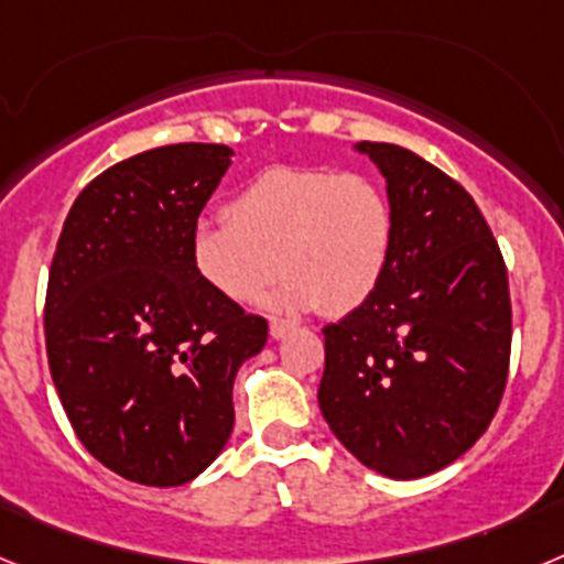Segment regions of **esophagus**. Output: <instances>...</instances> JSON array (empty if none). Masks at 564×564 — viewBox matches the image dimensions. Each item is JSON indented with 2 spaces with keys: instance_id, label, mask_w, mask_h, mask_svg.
<instances>
[{
  "instance_id": "esophagus-1",
  "label": "esophagus",
  "mask_w": 564,
  "mask_h": 564,
  "mask_svg": "<svg viewBox=\"0 0 564 564\" xmlns=\"http://www.w3.org/2000/svg\"><path fill=\"white\" fill-rule=\"evenodd\" d=\"M293 330L291 322H282V318H271V338H285Z\"/></svg>"
}]
</instances>
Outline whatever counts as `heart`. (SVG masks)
I'll return each mask as SVG.
<instances>
[{
  "mask_svg": "<svg viewBox=\"0 0 564 564\" xmlns=\"http://www.w3.org/2000/svg\"><path fill=\"white\" fill-rule=\"evenodd\" d=\"M226 217L192 234V265L231 305H257L282 273L279 311L344 316L378 291L395 246L390 194L356 172L265 169Z\"/></svg>",
  "mask_w": 564,
  "mask_h": 564,
  "instance_id": "heart-1",
  "label": "heart"
}]
</instances>
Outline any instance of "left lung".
Segmentation results:
<instances>
[{
  "label": "left lung",
  "instance_id": "left-lung-1",
  "mask_svg": "<svg viewBox=\"0 0 564 564\" xmlns=\"http://www.w3.org/2000/svg\"><path fill=\"white\" fill-rule=\"evenodd\" d=\"M387 181L395 246L381 285L327 325L318 406L344 449L392 480L455 463L500 406L511 299L471 194L395 143H356Z\"/></svg>",
  "mask_w": 564,
  "mask_h": 564
}]
</instances>
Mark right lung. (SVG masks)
I'll list each match as a JSON object with an SVG mask.
<instances>
[{
  "mask_svg": "<svg viewBox=\"0 0 564 564\" xmlns=\"http://www.w3.org/2000/svg\"><path fill=\"white\" fill-rule=\"evenodd\" d=\"M223 143H174L98 174L76 197L44 302L50 376L78 441L141 486H183L234 430V378L268 322L192 265V234L231 166Z\"/></svg>",
  "mask_w": 564,
  "mask_h": 564,
  "instance_id": "add662e5",
  "label": "right lung"
}]
</instances>
